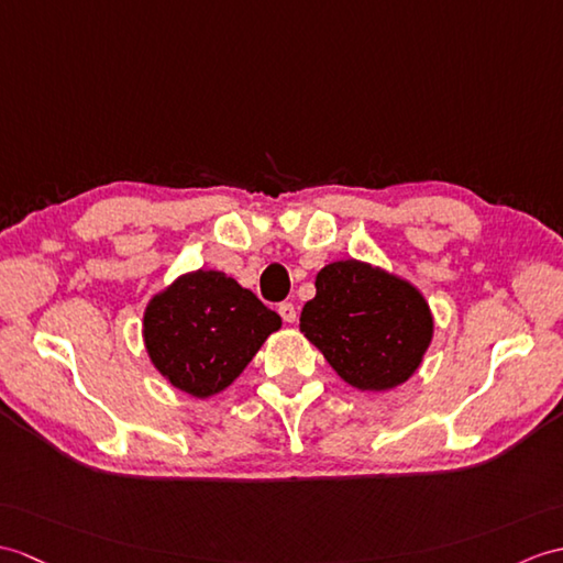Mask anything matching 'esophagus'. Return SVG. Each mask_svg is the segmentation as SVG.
Returning a JSON list of instances; mask_svg holds the SVG:
<instances>
[{
    "mask_svg": "<svg viewBox=\"0 0 563 563\" xmlns=\"http://www.w3.org/2000/svg\"><path fill=\"white\" fill-rule=\"evenodd\" d=\"M278 313H280L285 323H295V321H297V309H295V305H292V302H283V305H278Z\"/></svg>",
    "mask_w": 563,
    "mask_h": 563,
    "instance_id": "esophagus-1",
    "label": "esophagus"
}]
</instances>
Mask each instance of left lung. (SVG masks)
Returning <instances> with one entry per match:
<instances>
[{
    "label": "left lung",
    "mask_w": 563,
    "mask_h": 563,
    "mask_svg": "<svg viewBox=\"0 0 563 563\" xmlns=\"http://www.w3.org/2000/svg\"><path fill=\"white\" fill-rule=\"evenodd\" d=\"M299 331L350 386L386 390L420 367L434 321L410 283L350 258L319 271Z\"/></svg>",
    "instance_id": "8db88e82"
}]
</instances>
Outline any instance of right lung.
I'll use <instances>...</instances> for the list:
<instances>
[{"label":"right lung","mask_w":563,"mask_h":563,"mask_svg":"<svg viewBox=\"0 0 563 563\" xmlns=\"http://www.w3.org/2000/svg\"><path fill=\"white\" fill-rule=\"evenodd\" d=\"M278 329V313L220 271L187 273L155 295L143 317L153 364L196 398L228 388Z\"/></svg>","instance_id":"obj_1"}]
</instances>
